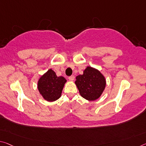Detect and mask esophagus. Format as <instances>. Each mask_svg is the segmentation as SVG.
<instances>
[{
	"instance_id": "obj_1",
	"label": "esophagus",
	"mask_w": 146,
	"mask_h": 146,
	"mask_svg": "<svg viewBox=\"0 0 146 146\" xmlns=\"http://www.w3.org/2000/svg\"><path fill=\"white\" fill-rule=\"evenodd\" d=\"M74 78H75V77H74L73 75H71L70 77H69V80H70V81H73L74 80Z\"/></svg>"
}]
</instances>
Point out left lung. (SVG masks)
Here are the masks:
<instances>
[{"mask_svg": "<svg viewBox=\"0 0 146 146\" xmlns=\"http://www.w3.org/2000/svg\"><path fill=\"white\" fill-rule=\"evenodd\" d=\"M75 84L79 94L88 101H95L100 98L106 87L105 76L100 71L87 66L82 75L76 77Z\"/></svg>", "mask_w": 146, "mask_h": 146, "instance_id": "obj_1", "label": "left lung"}]
</instances>
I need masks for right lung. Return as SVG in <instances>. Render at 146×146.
<instances>
[{
	"label": "right lung",
	"instance_id": "1",
	"mask_svg": "<svg viewBox=\"0 0 146 146\" xmlns=\"http://www.w3.org/2000/svg\"><path fill=\"white\" fill-rule=\"evenodd\" d=\"M67 80L57 77L56 73L49 69L41 75L38 81V89L42 98L48 102H53L60 98Z\"/></svg>",
	"mask_w": 146,
	"mask_h": 146
}]
</instances>
